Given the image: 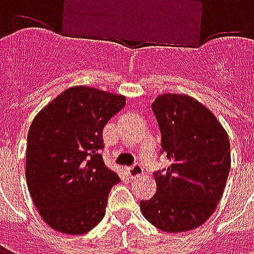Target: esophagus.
Listing matches in <instances>:
<instances>
[{
	"label": "esophagus",
	"instance_id": "obj_1",
	"mask_svg": "<svg viewBox=\"0 0 254 254\" xmlns=\"http://www.w3.org/2000/svg\"><path fill=\"white\" fill-rule=\"evenodd\" d=\"M127 174H129V177H130V178H136V177H140L141 174H143L144 169L141 167V165L136 163V165H133V166H130V167H127Z\"/></svg>",
	"mask_w": 254,
	"mask_h": 254
}]
</instances>
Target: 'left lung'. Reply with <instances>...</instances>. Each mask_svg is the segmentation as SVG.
<instances>
[{"mask_svg": "<svg viewBox=\"0 0 254 254\" xmlns=\"http://www.w3.org/2000/svg\"><path fill=\"white\" fill-rule=\"evenodd\" d=\"M170 160L156 171V193L140 201L144 218L167 233L205 223L222 198L230 173L229 136L207 107L184 94H163L152 103Z\"/></svg>", "mask_w": 254, "mask_h": 254, "instance_id": "1", "label": "left lung"}]
</instances>
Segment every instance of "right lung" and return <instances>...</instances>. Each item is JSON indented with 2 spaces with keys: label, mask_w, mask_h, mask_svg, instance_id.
I'll return each instance as SVG.
<instances>
[{
  "label": "right lung",
  "mask_w": 254,
  "mask_h": 254,
  "mask_svg": "<svg viewBox=\"0 0 254 254\" xmlns=\"http://www.w3.org/2000/svg\"><path fill=\"white\" fill-rule=\"evenodd\" d=\"M127 98L77 85L43 107L27 137L25 178L38 212L52 229L84 234L103 219L120 182L103 162V127Z\"/></svg>",
  "instance_id": "obj_1"
}]
</instances>
